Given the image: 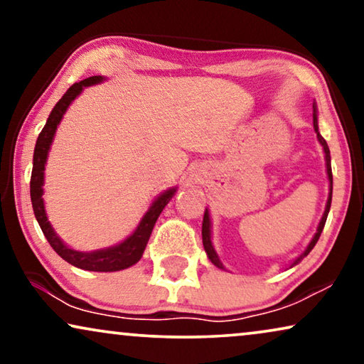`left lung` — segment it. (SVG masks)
Returning a JSON list of instances; mask_svg holds the SVG:
<instances>
[{
    "mask_svg": "<svg viewBox=\"0 0 364 364\" xmlns=\"http://www.w3.org/2000/svg\"><path fill=\"white\" fill-rule=\"evenodd\" d=\"M313 127H315V132H316V137L318 141H320V144L323 146V151H325V159H326V172H328V178H330V197H328V202H326V208H325V213H323L321 217V222L320 225H318V230L315 233V237H313V240L310 242V245L306 247V250L301 253L300 257L296 258L295 262H293V265H296L298 262H301V258H305L308 253H310L313 250V247L316 245L318 238H320L321 232H323V227H325V222H326V217H328V212H330V205H331V193H333V173H331V157H330V149H328V144L325 139L321 137V134L318 132V119H316V109L315 112H313ZM202 242H203V248H205L207 255L208 258H210V262L213 263V265L218 267V268H223L222 262L218 260L217 253L215 250H213L212 247V240H210V217H208V212L205 210V213H203V222H202ZM291 265V267H293Z\"/></svg>",
    "mask_w": 364,
    "mask_h": 364,
    "instance_id": "1",
    "label": "left lung"
}]
</instances>
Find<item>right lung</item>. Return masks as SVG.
Listing matches in <instances>:
<instances>
[{"instance_id":"obj_1","label":"right lung","mask_w":364,"mask_h":364,"mask_svg":"<svg viewBox=\"0 0 364 364\" xmlns=\"http://www.w3.org/2000/svg\"><path fill=\"white\" fill-rule=\"evenodd\" d=\"M102 81V76H91L87 79H82L81 82H74L71 87L68 89L66 94L59 99L56 106L49 114L46 126L43 127L41 134L38 136L36 147H34V156H33V172H31V202H33V210L36 215V220L41 227L44 237L48 238L49 245L53 247V250L58 253L63 260H66L71 265L82 268V270L89 272H117L124 270V268L132 267L134 263L141 260L144 250L151 237L152 228L156 225L159 215L164 210V207L167 205L168 200L173 197L176 188L164 192L161 197H157V200L149 208V212L144 215V218L139 223L136 232L131 237L126 238L122 243H119L116 247L104 248V250L96 252H77L73 248L66 247L63 243L56 233H54L51 223L48 222L46 212H44V203H43V183H44V164H46L49 147H51L54 132H56L58 124L61 122V119L79 92L82 91L86 86H92Z\"/></svg>"}]
</instances>
